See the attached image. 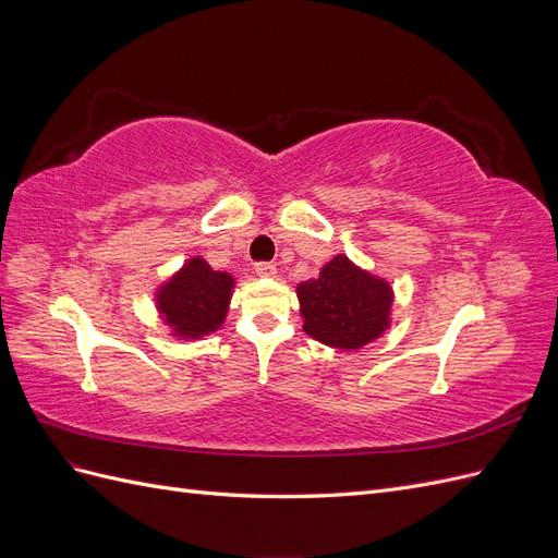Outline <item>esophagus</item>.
<instances>
[{
  "label": "esophagus",
  "mask_w": 558,
  "mask_h": 558,
  "mask_svg": "<svg viewBox=\"0 0 558 558\" xmlns=\"http://www.w3.org/2000/svg\"><path fill=\"white\" fill-rule=\"evenodd\" d=\"M256 275L260 279H275L277 277V267L272 263H258L256 265Z\"/></svg>",
  "instance_id": "1"
}]
</instances>
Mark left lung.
Segmentation results:
<instances>
[{"label":"left lung","mask_w":558,"mask_h":558,"mask_svg":"<svg viewBox=\"0 0 558 558\" xmlns=\"http://www.w3.org/2000/svg\"><path fill=\"white\" fill-rule=\"evenodd\" d=\"M302 330L316 342L359 351L391 328L393 286L337 253L318 277L295 286Z\"/></svg>","instance_id":"1"}]
</instances>
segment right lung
<instances>
[{
  "instance_id": "1",
  "label": "right lung",
  "mask_w": 558,
  "mask_h": 558,
  "mask_svg": "<svg viewBox=\"0 0 558 558\" xmlns=\"http://www.w3.org/2000/svg\"><path fill=\"white\" fill-rule=\"evenodd\" d=\"M234 283L230 272H218L202 256H191L156 289V310L174 340H202L223 326Z\"/></svg>"
}]
</instances>
